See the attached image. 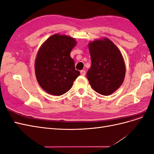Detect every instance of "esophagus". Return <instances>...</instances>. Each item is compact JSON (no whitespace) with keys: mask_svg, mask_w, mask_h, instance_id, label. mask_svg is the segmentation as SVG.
<instances>
[{"mask_svg":"<svg viewBox=\"0 0 154 154\" xmlns=\"http://www.w3.org/2000/svg\"><path fill=\"white\" fill-rule=\"evenodd\" d=\"M80 74L82 76H85V71H83V70H82V71H80Z\"/></svg>","mask_w":154,"mask_h":154,"instance_id":"obj_1","label":"esophagus"}]
</instances>
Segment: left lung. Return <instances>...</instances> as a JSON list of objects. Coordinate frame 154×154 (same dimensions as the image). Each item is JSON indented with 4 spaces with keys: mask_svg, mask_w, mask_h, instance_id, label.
Returning a JSON list of instances; mask_svg holds the SVG:
<instances>
[{
    "mask_svg": "<svg viewBox=\"0 0 154 154\" xmlns=\"http://www.w3.org/2000/svg\"><path fill=\"white\" fill-rule=\"evenodd\" d=\"M92 65L87 77L92 88L103 96L118 90L124 81L126 67L120 51L109 38L88 43Z\"/></svg>",
    "mask_w": 154,
    "mask_h": 154,
    "instance_id": "left-lung-1",
    "label": "left lung"
}]
</instances>
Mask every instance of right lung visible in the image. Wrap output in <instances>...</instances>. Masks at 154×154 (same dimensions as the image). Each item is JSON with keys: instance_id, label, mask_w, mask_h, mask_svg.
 <instances>
[{"instance_id": "add662e5", "label": "right lung", "mask_w": 154, "mask_h": 154, "mask_svg": "<svg viewBox=\"0 0 154 154\" xmlns=\"http://www.w3.org/2000/svg\"><path fill=\"white\" fill-rule=\"evenodd\" d=\"M76 44L71 36L55 34L40 46L35 60V75L40 86L49 94H65L80 76L70 56Z\"/></svg>"}]
</instances>
